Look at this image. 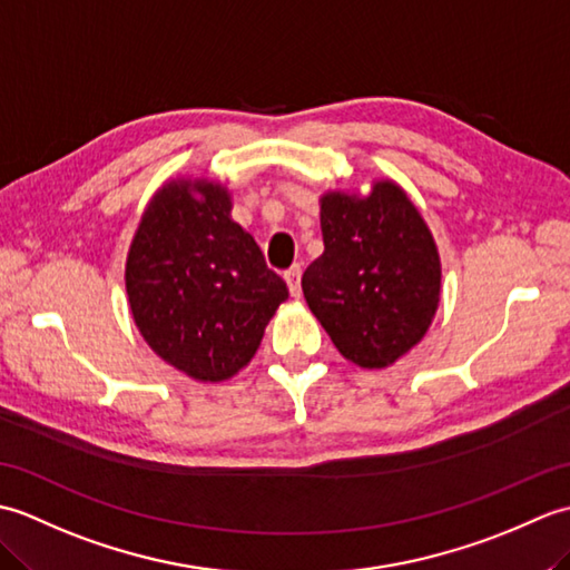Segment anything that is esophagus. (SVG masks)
I'll return each mask as SVG.
<instances>
[{
    "mask_svg": "<svg viewBox=\"0 0 570 570\" xmlns=\"http://www.w3.org/2000/svg\"><path fill=\"white\" fill-rule=\"evenodd\" d=\"M284 278H286V284H288V292H292L294 298H298L301 296V266L298 264L292 266V269L284 274Z\"/></svg>",
    "mask_w": 570,
    "mask_h": 570,
    "instance_id": "esophagus-1",
    "label": "esophagus"
}]
</instances>
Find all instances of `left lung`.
<instances>
[{
	"label": "left lung",
	"mask_w": 570,
	"mask_h": 570,
	"mask_svg": "<svg viewBox=\"0 0 570 570\" xmlns=\"http://www.w3.org/2000/svg\"><path fill=\"white\" fill-rule=\"evenodd\" d=\"M323 254L301 288L345 360L384 370L426 337L441 304V254L406 190L392 178L370 193L321 196Z\"/></svg>",
	"instance_id": "8db88e82"
}]
</instances>
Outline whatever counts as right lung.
<instances>
[{"mask_svg":"<svg viewBox=\"0 0 570 570\" xmlns=\"http://www.w3.org/2000/svg\"><path fill=\"white\" fill-rule=\"evenodd\" d=\"M125 286L144 343L203 384L245 370L288 298L284 278L233 220V193L208 176L156 188L131 237Z\"/></svg>","mask_w":570,"mask_h":570,"instance_id":"add662e5","label":"right lung"}]
</instances>
